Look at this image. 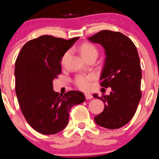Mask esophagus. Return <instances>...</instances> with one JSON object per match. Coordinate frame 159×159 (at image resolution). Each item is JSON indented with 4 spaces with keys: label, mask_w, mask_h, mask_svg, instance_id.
Wrapping results in <instances>:
<instances>
[{
    "label": "esophagus",
    "mask_w": 159,
    "mask_h": 159,
    "mask_svg": "<svg viewBox=\"0 0 159 159\" xmlns=\"http://www.w3.org/2000/svg\"><path fill=\"white\" fill-rule=\"evenodd\" d=\"M84 96H85V98L87 100H90L93 98V95L91 94H89V93H84Z\"/></svg>",
    "instance_id": "obj_1"
}]
</instances>
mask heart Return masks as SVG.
Instances as JSON below:
<instances>
[{"mask_svg":"<svg viewBox=\"0 0 159 159\" xmlns=\"http://www.w3.org/2000/svg\"><path fill=\"white\" fill-rule=\"evenodd\" d=\"M80 53L84 59L91 57L93 56H98V51L94 45L90 43H83L80 47ZM69 54V52H66L62 58V63H64ZM94 79V75H79L75 79V84L81 90H87L90 88V82Z\"/></svg>","mask_w":159,"mask_h":159,"instance_id":"obj_1","label":"heart"}]
</instances>
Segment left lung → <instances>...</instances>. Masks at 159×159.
<instances>
[{"label": "left lung", "instance_id": "8db88e82", "mask_svg": "<svg viewBox=\"0 0 159 159\" xmlns=\"http://www.w3.org/2000/svg\"><path fill=\"white\" fill-rule=\"evenodd\" d=\"M88 40L105 51L100 80L102 87L111 88L108 95H93L104 103V110L95 116V121L107 129H118L131 120L141 98L142 72L138 50L129 38L119 32L102 30Z\"/></svg>", "mask_w": 159, "mask_h": 159}]
</instances>
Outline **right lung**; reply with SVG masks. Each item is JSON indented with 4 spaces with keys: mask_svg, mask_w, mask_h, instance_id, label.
Returning a JSON list of instances; mask_svg holds the SVG:
<instances>
[{
    "mask_svg": "<svg viewBox=\"0 0 159 159\" xmlns=\"http://www.w3.org/2000/svg\"><path fill=\"white\" fill-rule=\"evenodd\" d=\"M80 38L70 40L43 35L24 45L15 63V88L21 112L28 124L43 134L61 131L73 106L85 100L82 92L59 95L53 81L61 74V61Z\"/></svg>",
    "mask_w": 159,
    "mask_h": 159,
    "instance_id": "1",
    "label": "right lung"
}]
</instances>
